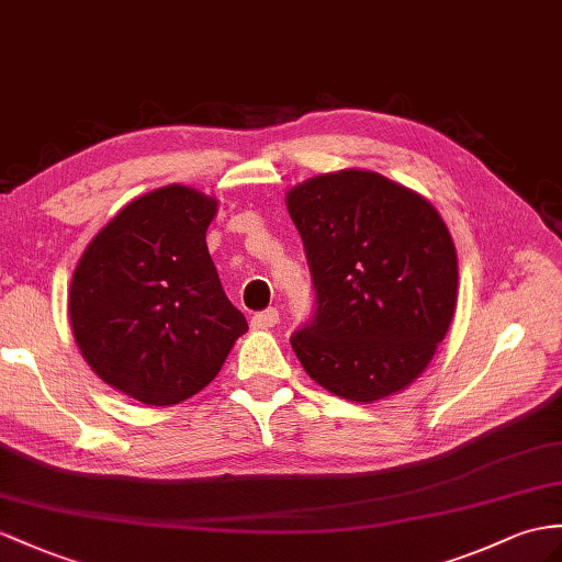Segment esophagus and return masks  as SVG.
<instances>
[{"mask_svg": "<svg viewBox=\"0 0 562 562\" xmlns=\"http://www.w3.org/2000/svg\"><path fill=\"white\" fill-rule=\"evenodd\" d=\"M252 328H271L279 324V310L277 307H269L265 312H257L252 317Z\"/></svg>", "mask_w": 562, "mask_h": 562, "instance_id": "esophagus-1", "label": "esophagus"}]
</instances>
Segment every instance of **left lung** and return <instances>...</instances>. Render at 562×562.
Returning a JSON list of instances; mask_svg holds the SVG:
<instances>
[{"mask_svg":"<svg viewBox=\"0 0 562 562\" xmlns=\"http://www.w3.org/2000/svg\"><path fill=\"white\" fill-rule=\"evenodd\" d=\"M317 310L291 336L305 372L355 403L427 369L458 300V255L429 200L374 171L314 176L285 195Z\"/></svg>","mask_w":562,"mask_h":562,"instance_id":"8db88e82","label":"left lung"}]
</instances>
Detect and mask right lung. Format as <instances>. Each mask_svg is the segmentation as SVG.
<instances>
[{
    "mask_svg": "<svg viewBox=\"0 0 562 562\" xmlns=\"http://www.w3.org/2000/svg\"><path fill=\"white\" fill-rule=\"evenodd\" d=\"M216 200L164 186L128 202L90 240L68 291V319L104 384L145 405H176L218 374L248 331L204 234Z\"/></svg>",
    "mask_w": 562,
    "mask_h": 562,
    "instance_id": "1",
    "label": "right lung"
}]
</instances>
